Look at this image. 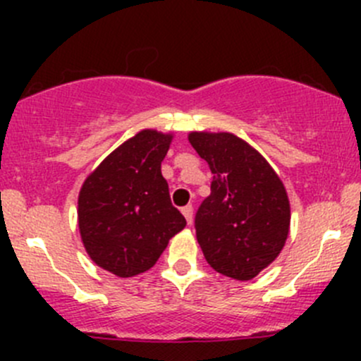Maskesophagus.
<instances>
[{"instance_id":"obj_1","label":"esophagus","mask_w":361,"mask_h":361,"mask_svg":"<svg viewBox=\"0 0 361 361\" xmlns=\"http://www.w3.org/2000/svg\"><path fill=\"white\" fill-rule=\"evenodd\" d=\"M181 213H183V216L187 218V224L192 225V221H194V207L192 206L181 207Z\"/></svg>"}]
</instances>
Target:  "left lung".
Segmentation results:
<instances>
[{
    "mask_svg": "<svg viewBox=\"0 0 361 361\" xmlns=\"http://www.w3.org/2000/svg\"><path fill=\"white\" fill-rule=\"evenodd\" d=\"M188 141L213 173L211 194L195 214L207 264L250 281L278 258L290 232L281 178L251 145L232 133H190Z\"/></svg>",
    "mask_w": 361,
    "mask_h": 361,
    "instance_id": "8db88e82",
    "label": "left lung"
}]
</instances>
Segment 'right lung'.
<instances>
[{"label": "right lung", "mask_w": 361, "mask_h": 361, "mask_svg": "<svg viewBox=\"0 0 361 361\" xmlns=\"http://www.w3.org/2000/svg\"><path fill=\"white\" fill-rule=\"evenodd\" d=\"M173 134L143 129L111 152L83 181L78 228L87 255L118 278L155 265L187 220L171 204L160 164Z\"/></svg>", "instance_id": "right-lung-1"}]
</instances>
